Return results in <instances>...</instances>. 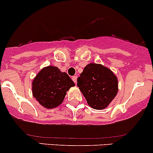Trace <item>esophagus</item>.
Wrapping results in <instances>:
<instances>
[{"label":"esophagus","mask_w":153,"mask_h":153,"mask_svg":"<svg viewBox=\"0 0 153 153\" xmlns=\"http://www.w3.org/2000/svg\"><path fill=\"white\" fill-rule=\"evenodd\" d=\"M72 80H73V81L74 82L75 84H76V82H77V76H72Z\"/></svg>","instance_id":"34e87169"}]
</instances>
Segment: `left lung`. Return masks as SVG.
<instances>
[{
	"label": "left lung",
	"instance_id": "left-lung-1",
	"mask_svg": "<svg viewBox=\"0 0 153 153\" xmlns=\"http://www.w3.org/2000/svg\"><path fill=\"white\" fill-rule=\"evenodd\" d=\"M77 86L90 107L103 110L116 97L119 91L117 76L102 64L90 63L77 79Z\"/></svg>",
	"mask_w": 153,
	"mask_h": 153
}]
</instances>
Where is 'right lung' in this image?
Returning <instances> with one entry per match:
<instances>
[{"instance_id":"obj_1","label":"right lung","mask_w":153,"mask_h":153,"mask_svg":"<svg viewBox=\"0 0 153 153\" xmlns=\"http://www.w3.org/2000/svg\"><path fill=\"white\" fill-rule=\"evenodd\" d=\"M74 82L65 72L58 68L48 65L42 68L31 83L34 98L46 109H52L63 102L66 92Z\"/></svg>"}]
</instances>
